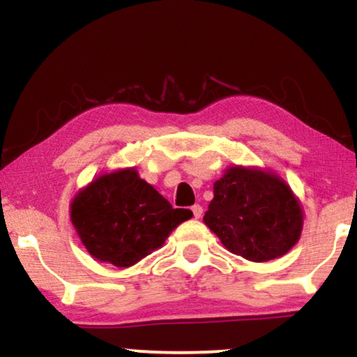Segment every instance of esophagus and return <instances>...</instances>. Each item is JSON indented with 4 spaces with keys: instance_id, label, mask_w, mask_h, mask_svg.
Segmentation results:
<instances>
[{
    "instance_id": "1",
    "label": "esophagus",
    "mask_w": 357,
    "mask_h": 357,
    "mask_svg": "<svg viewBox=\"0 0 357 357\" xmlns=\"http://www.w3.org/2000/svg\"><path fill=\"white\" fill-rule=\"evenodd\" d=\"M192 211H193L195 219H199L203 216V208L199 206V204H195V206H192Z\"/></svg>"
}]
</instances>
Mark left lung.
<instances>
[{
	"label": "left lung",
	"instance_id": "8db88e82",
	"mask_svg": "<svg viewBox=\"0 0 357 357\" xmlns=\"http://www.w3.org/2000/svg\"><path fill=\"white\" fill-rule=\"evenodd\" d=\"M213 195L203 221L231 253L261 263L299 242L304 209L275 170L234 164L214 182Z\"/></svg>",
	"mask_w": 357,
	"mask_h": 357
}]
</instances>
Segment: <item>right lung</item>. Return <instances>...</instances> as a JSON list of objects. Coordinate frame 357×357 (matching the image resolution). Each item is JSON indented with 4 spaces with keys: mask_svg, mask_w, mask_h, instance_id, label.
<instances>
[{
    "mask_svg": "<svg viewBox=\"0 0 357 357\" xmlns=\"http://www.w3.org/2000/svg\"><path fill=\"white\" fill-rule=\"evenodd\" d=\"M192 216L190 209H174L136 167L97 175L70 203L71 224L89 255L116 268L151 255Z\"/></svg>",
    "mask_w": 357,
    "mask_h": 357,
    "instance_id": "1",
    "label": "right lung"
}]
</instances>
